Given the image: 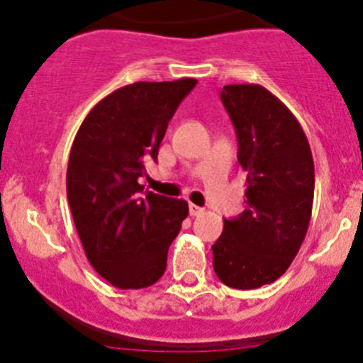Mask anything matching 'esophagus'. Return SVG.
Returning a JSON list of instances; mask_svg holds the SVG:
<instances>
[{
    "label": "esophagus",
    "instance_id": "1",
    "mask_svg": "<svg viewBox=\"0 0 363 363\" xmlns=\"http://www.w3.org/2000/svg\"><path fill=\"white\" fill-rule=\"evenodd\" d=\"M189 213H191V216H201V214L205 213L203 207H198V205L191 203L189 205Z\"/></svg>",
    "mask_w": 363,
    "mask_h": 363
}]
</instances>
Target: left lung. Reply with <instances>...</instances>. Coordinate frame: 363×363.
I'll return each instance as SVG.
<instances>
[{
    "instance_id": "1",
    "label": "left lung",
    "mask_w": 363,
    "mask_h": 363,
    "mask_svg": "<svg viewBox=\"0 0 363 363\" xmlns=\"http://www.w3.org/2000/svg\"><path fill=\"white\" fill-rule=\"evenodd\" d=\"M220 98L247 172V209L223 220L213 267L227 287L256 289L289 269L306 238L314 198L313 154L293 112L262 85H225Z\"/></svg>"
}]
</instances>
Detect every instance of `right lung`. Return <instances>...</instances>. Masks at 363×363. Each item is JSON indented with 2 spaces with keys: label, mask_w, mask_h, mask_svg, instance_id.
Masks as SVG:
<instances>
[{
  "label": "right lung",
  "mask_w": 363,
  "mask_h": 363,
  "mask_svg": "<svg viewBox=\"0 0 363 363\" xmlns=\"http://www.w3.org/2000/svg\"><path fill=\"white\" fill-rule=\"evenodd\" d=\"M196 79L121 86L83 120L67 167V198L92 267L118 289L156 284L187 218L185 200L143 192L138 178L158 158L167 125Z\"/></svg>",
  "instance_id": "obj_1"
}]
</instances>
